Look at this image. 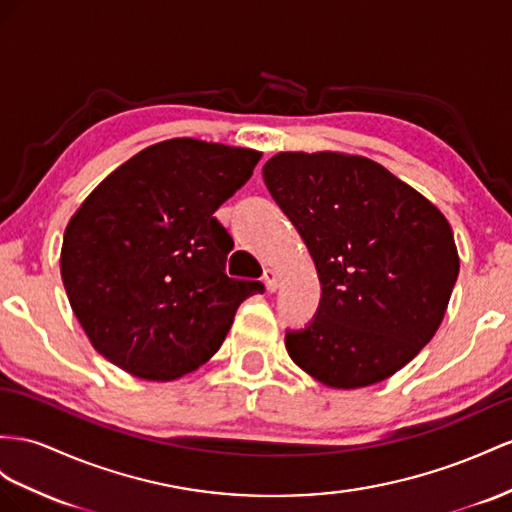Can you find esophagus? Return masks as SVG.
<instances>
[{
    "label": "esophagus",
    "mask_w": 512,
    "mask_h": 512,
    "mask_svg": "<svg viewBox=\"0 0 512 512\" xmlns=\"http://www.w3.org/2000/svg\"><path fill=\"white\" fill-rule=\"evenodd\" d=\"M264 283H266V290L268 292H277L279 290V274H277V270L266 268L264 270Z\"/></svg>",
    "instance_id": "esophagus-1"
}]
</instances>
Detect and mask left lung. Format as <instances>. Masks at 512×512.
I'll return each instance as SVG.
<instances>
[{
	"mask_svg": "<svg viewBox=\"0 0 512 512\" xmlns=\"http://www.w3.org/2000/svg\"><path fill=\"white\" fill-rule=\"evenodd\" d=\"M272 199L316 264L322 298L287 355L333 389L402 370L432 337L458 277L450 222L409 183L363 155L281 151L264 166Z\"/></svg>",
	"mask_w": 512,
	"mask_h": 512,
	"instance_id": "obj_1",
	"label": "left lung"
}]
</instances>
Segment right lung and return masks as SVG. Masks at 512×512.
Returning a JSON list of instances; mask_svg holds the SVG:
<instances>
[{"instance_id":"add662e5","label":"right lung","mask_w":512,"mask_h":512,"mask_svg":"<svg viewBox=\"0 0 512 512\" xmlns=\"http://www.w3.org/2000/svg\"><path fill=\"white\" fill-rule=\"evenodd\" d=\"M261 153L196 138L151 144L110 173L64 229L60 274L90 344L144 381H175L216 355L235 311L264 292L229 279L216 209Z\"/></svg>"}]
</instances>
